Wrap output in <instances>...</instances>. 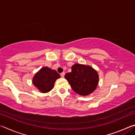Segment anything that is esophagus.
Wrapping results in <instances>:
<instances>
[{"instance_id": "34e87169", "label": "esophagus", "mask_w": 135, "mask_h": 135, "mask_svg": "<svg viewBox=\"0 0 135 135\" xmlns=\"http://www.w3.org/2000/svg\"><path fill=\"white\" fill-rule=\"evenodd\" d=\"M64 75H65V73L64 72H62V73H61V76L62 77H64Z\"/></svg>"}]
</instances>
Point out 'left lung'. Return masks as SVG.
Listing matches in <instances>:
<instances>
[{
	"label": "left lung",
	"instance_id": "1",
	"mask_svg": "<svg viewBox=\"0 0 135 135\" xmlns=\"http://www.w3.org/2000/svg\"><path fill=\"white\" fill-rule=\"evenodd\" d=\"M73 90L80 95H88L95 90L99 77L97 72L89 66L75 64L71 72L65 75Z\"/></svg>",
	"mask_w": 135,
	"mask_h": 135
}]
</instances>
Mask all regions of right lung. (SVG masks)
I'll list each match as a JSON object with an SVG mask.
<instances>
[{
	"instance_id": "obj_1",
	"label": "right lung",
	"mask_w": 135,
	"mask_h": 135,
	"mask_svg": "<svg viewBox=\"0 0 135 135\" xmlns=\"http://www.w3.org/2000/svg\"><path fill=\"white\" fill-rule=\"evenodd\" d=\"M60 77L56 71L43 67L36 73L33 80V83L41 92L47 93L53 88L55 81Z\"/></svg>"
}]
</instances>
